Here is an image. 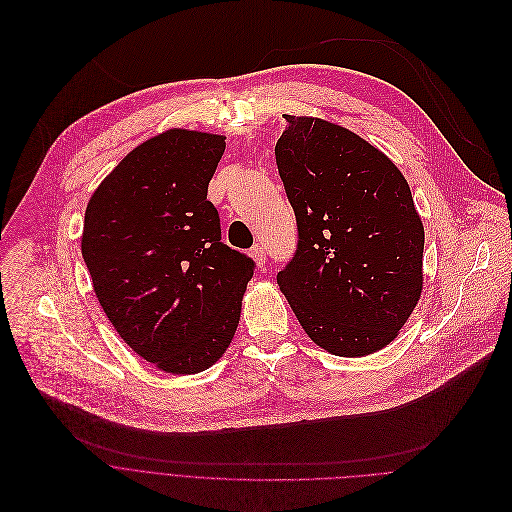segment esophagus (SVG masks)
Instances as JSON below:
<instances>
[{
  "instance_id": "1",
  "label": "esophagus",
  "mask_w": 512,
  "mask_h": 512,
  "mask_svg": "<svg viewBox=\"0 0 512 512\" xmlns=\"http://www.w3.org/2000/svg\"><path fill=\"white\" fill-rule=\"evenodd\" d=\"M250 256L254 258V262H256L258 266H264V264H266V250H264V246L256 244V246L250 250Z\"/></svg>"
}]
</instances>
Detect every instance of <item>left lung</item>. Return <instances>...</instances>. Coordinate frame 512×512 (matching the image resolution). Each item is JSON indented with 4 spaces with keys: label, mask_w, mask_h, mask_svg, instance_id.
Listing matches in <instances>:
<instances>
[{
    "label": "left lung",
    "mask_w": 512,
    "mask_h": 512,
    "mask_svg": "<svg viewBox=\"0 0 512 512\" xmlns=\"http://www.w3.org/2000/svg\"><path fill=\"white\" fill-rule=\"evenodd\" d=\"M274 147L298 244L276 280L319 347L363 357L389 345L422 294L424 226L410 185L345 127L286 115Z\"/></svg>",
    "instance_id": "8db88e82"
}]
</instances>
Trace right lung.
<instances>
[{"label":"right lung","instance_id":"right-lung-1","mask_svg":"<svg viewBox=\"0 0 512 512\" xmlns=\"http://www.w3.org/2000/svg\"><path fill=\"white\" fill-rule=\"evenodd\" d=\"M226 137L165 131L133 149L92 193L82 258L121 339L155 367H212L240 323L254 260L222 242L208 185Z\"/></svg>","mask_w":512,"mask_h":512}]
</instances>
